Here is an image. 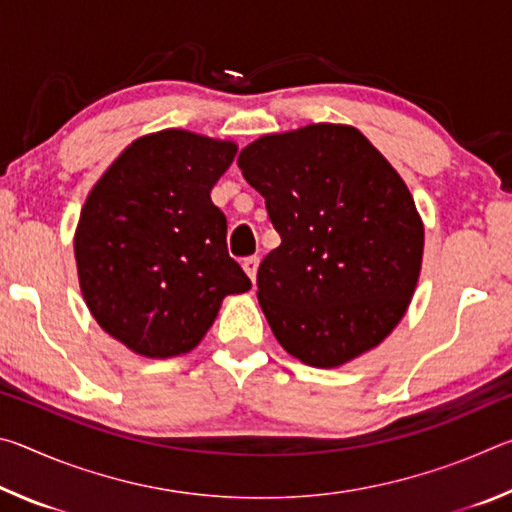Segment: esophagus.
<instances>
[{
    "label": "esophagus",
    "mask_w": 512,
    "mask_h": 512,
    "mask_svg": "<svg viewBox=\"0 0 512 512\" xmlns=\"http://www.w3.org/2000/svg\"><path fill=\"white\" fill-rule=\"evenodd\" d=\"M241 266H244V271H246V275L250 277V280H257V266H259V257H246L244 259V264H241Z\"/></svg>",
    "instance_id": "34e87169"
}]
</instances>
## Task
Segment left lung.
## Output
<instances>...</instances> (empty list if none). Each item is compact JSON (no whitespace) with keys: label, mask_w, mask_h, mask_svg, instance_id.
Listing matches in <instances>:
<instances>
[{"label":"left lung","mask_w":512,"mask_h":512,"mask_svg":"<svg viewBox=\"0 0 512 512\" xmlns=\"http://www.w3.org/2000/svg\"><path fill=\"white\" fill-rule=\"evenodd\" d=\"M237 162L282 239L257 271L275 339L316 368L379 345L422 264L424 228L404 180L357 128L336 124L264 135Z\"/></svg>","instance_id":"1"}]
</instances>
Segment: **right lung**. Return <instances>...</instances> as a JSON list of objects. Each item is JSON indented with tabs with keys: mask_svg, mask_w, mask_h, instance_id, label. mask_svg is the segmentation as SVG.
Segmentation results:
<instances>
[{
	"mask_svg": "<svg viewBox=\"0 0 512 512\" xmlns=\"http://www.w3.org/2000/svg\"><path fill=\"white\" fill-rule=\"evenodd\" d=\"M237 146L189 131L140 137L81 210L74 255L83 298L106 332L151 359L196 348L221 300L250 289L228 255L210 192Z\"/></svg>",
	"mask_w": 512,
	"mask_h": 512,
	"instance_id": "obj_1",
	"label": "right lung"
}]
</instances>
